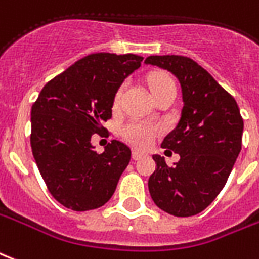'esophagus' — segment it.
Segmentation results:
<instances>
[{"label":"esophagus","instance_id":"obj_1","mask_svg":"<svg viewBox=\"0 0 259 259\" xmlns=\"http://www.w3.org/2000/svg\"><path fill=\"white\" fill-rule=\"evenodd\" d=\"M144 156V154L143 152H140V151H137V149H133L132 151V158L135 159V160H139V159H141Z\"/></svg>","mask_w":259,"mask_h":259}]
</instances>
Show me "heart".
<instances>
[{"mask_svg":"<svg viewBox=\"0 0 259 259\" xmlns=\"http://www.w3.org/2000/svg\"><path fill=\"white\" fill-rule=\"evenodd\" d=\"M170 83H174L171 76L166 74V72H162V71H156V72H152L148 75V85L151 88V92L159 91L160 88H163L166 85H170ZM122 92H123V86H120L119 89L116 91L114 96V105L119 104L120 96H122ZM155 132L156 129L152 127L151 124H147L144 122H140V120H130L127 123L124 124L122 127V136L124 139L129 141L130 144L136 145L139 148H144L147 145L151 144V141L154 140Z\"/></svg>","mask_w":259,"mask_h":259,"instance_id":"heart-1","label":"heart"}]
</instances>
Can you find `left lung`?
Listing matches in <instances>:
<instances>
[{"instance_id": "left-lung-1", "label": "left lung", "mask_w": 259, "mask_h": 259, "mask_svg": "<svg viewBox=\"0 0 259 259\" xmlns=\"http://www.w3.org/2000/svg\"><path fill=\"white\" fill-rule=\"evenodd\" d=\"M147 64L177 76L183 91L181 118L162 147L180 155L167 166L154 155L156 168L148 180L151 198L163 211L191 217L221 192L242 149L243 118L236 100L196 61L185 56H149Z\"/></svg>"}]
</instances>
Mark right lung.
Listing matches in <instances>:
<instances>
[{
    "mask_svg": "<svg viewBox=\"0 0 259 259\" xmlns=\"http://www.w3.org/2000/svg\"><path fill=\"white\" fill-rule=\"evenodd\" d=\"M137 55L93 53L42 88L31 108V149L49 192L64 207L88 211L114 195L130 148L112 140L97 154L91 140L105 132L114 96L141 66Z\"/></svg>",
    "mask_w": 259,
    "mask_h": 259,
    "instance_id": "1",
    "label": "right lung"
}]
</instances>
